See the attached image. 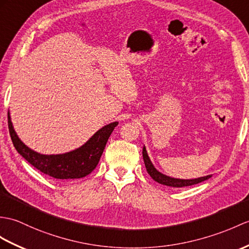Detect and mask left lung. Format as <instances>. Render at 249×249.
<instances>
[{"label": "left lung", "instance_id": "8db88e82", "mask_svg": "<svg viewBox=\"0 0 249 249\" xmlns=\"http://www.w3.org/2000/svg\"><path fill=\"white\" fill-rule=\"evenodd\" d=\"M142 155H143V160H144V164H145L146 171L151 177L154 179L155 181H157L158 183L164 184V186L167 187H173V188H183V187H189V186H193V184H197L199 182H203L207 179L211 178L212 175H207L204 177H198L195 179H179V178H173L170 176H166L162 173H160L156 167L154 166V164L152 163L151 159L148 157V154L146 152L145 146H143V151H142Z\"/></svg>", "mask_w": 249, "mask_h": 249}]
</instances>
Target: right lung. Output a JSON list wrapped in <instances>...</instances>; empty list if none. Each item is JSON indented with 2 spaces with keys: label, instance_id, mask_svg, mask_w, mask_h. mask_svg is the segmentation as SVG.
Here are the masks:
<instances>
[{
  "label": "right lung",
  "instance_id": "add662e5",
  "mask_svg": "<svg viewBox=\"0 0 249 249\" xmlns=\"http://www.w3.org/2000/svg\"><path fill=\"white\" fill-rule=\"evenodd\" d=\"M119 122H112L102 127L84 145L57 155H43L26 146L17 135L8 111V128L14 146L27 162L42 172L43 174L56 179L83 178L93 171L105 149L106 143Z\"/></svg>",
  "mask_w": 249,
  "mask_h": 249
}]
</instances>
